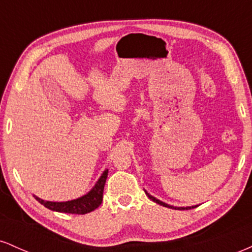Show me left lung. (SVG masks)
Listing matches in <instances>:
<instances>
[{
    "mask_svg": "<svg viewBox=\"0 0 252 252\" xmlns=\"http://www.w3.org/2000/svg\"><path fill=\"white\" fill-rule=\"evenodd\" d=\"M144 192H146V194L148 195V198L150 199V200H153L154 202H156V204H158V205H161V206H164V207H168V209H175V210H190V209H194V207H196L198 206V205H196V206H187V207H176V206H172V205H168V204H166V202H163V201H161V200H158V199H156L155 196H153V195H150L148 192H147V190H144Z\"/></svg>",
    "mask_w": 252,
    "mask_h": 252,
    "instance_id": "1",
    "label": "left lung"
}]
</instances>
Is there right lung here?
Here are the masks:
<instances>
[{
    "label": "right lung",
    "mask_w": 252,
    "mask_h": 252,
    "mask_svg": "<svg viewBox=\"0 0 252 252\" xmlns=\"http://www.w3.org/2000/svg\"><path fill=\"white\" fill-rule=\"evenodd\" d=\"M106 178H108V169H105L103 172L102 176L98 179L96 185L94 186V189L90 190L89 193H86L85 195L80 196V198L74 199V200L70 201H46L42 199L37 198L35 199L40 204L43 205L45 207H47L48 210L56 211V212H63V213H72V215H85V213L92 212L102 204L103 200V192H104V186H105Z\"/></svg>",
    "instance_id": "1"
}]
</instances>
